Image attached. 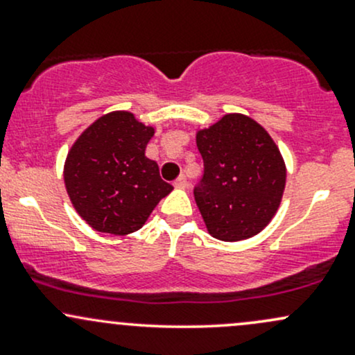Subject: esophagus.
I'll use <instances>...</instances> for the list:
<instances>
[{
	"label": "esophagus",
	"instance_id": "34e87169",
	"mask_svg": "<svg viewBox=\"0 0 355 355\" xmlns=\"http://www.w3.org/2000/svg\"><path fill=\"white\" fill-rule=\"evenodd\" d=\"M173 187H175V189H185V187H187V178H185V175H180V177H178L177 180L173 182Z\"/></svg>",
	"mask_w": 355,
	"mask_h": 355
}]
</instances>
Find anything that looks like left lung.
<instances>
[{
    "label": "left lung",
    "mask_w": 355,
    "mask_h": 355,
    "mask_svg": "<svg viewBox=\"0 0 355 355\" xmlns=\"http://www.w3.org/2000/svg\"><path fill=\"white\" fill-rule=\"evenodd\" d=\"M203 178L195 202L211 237L239 242L262 232L279 210L287 168L279 146L262 125L227 113L197 130Z\"/></svg>",
    "instance_id": "left-lung-1"
}]
</instances>
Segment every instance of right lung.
Instances as JSON below:
<instances>
[{"instance_id": "obj_1", "label": "right lung", "mask_w": 355, "mask_h": 355, "mask_svg": "<svg viewBox=\"0 0 355 355\" xmlns=\"http://www.w3.org/2000/svg\"><path fill=\"white\" fill-rule=\"evenodd\" d=\"M153 135V126L118 110L100 116L76 138L64 162V187L92 229L133 234L173 190L160 178L157 162L145 155Z\"/></svg>"}]
</instances>
